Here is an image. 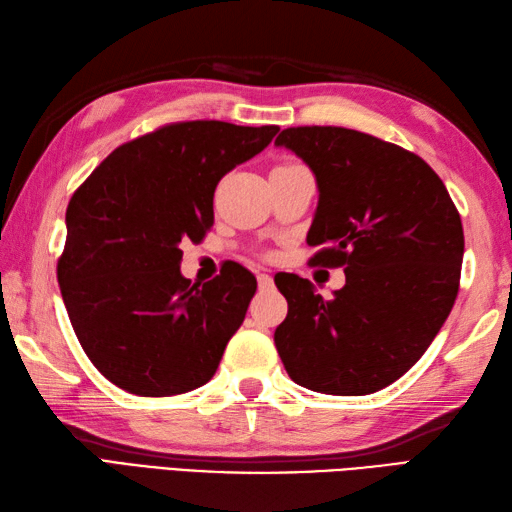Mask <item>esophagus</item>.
I'll list each match as a JSON object with an SVG mask.
<instances>
[{
	"instance_id": "esophagus-1",
	"label": "esophagus",
	"mask_w": 512,
	"mask_h": 512,
	"mask_svg": "<svg viewBox=\"0 0 512 512\" xmlns=\"http://www.w3.org/2000/svg\"><path fill=\"white\" fill-rule=\"evenodd\" d=\"M257 284H259V288H262V290H270V288H273V277H270L268 273H259L257 275Z\"/></svg>"
}]
</instances>
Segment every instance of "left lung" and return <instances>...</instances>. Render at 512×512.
I'll use <instances>...</instances> for the list:
<instances>
[{
  "instance_id": "obj_1",
  "label": "left lung",
  "mask_w": 512,
  "mask_h": 512,
  "mask_svg": "<svg viewBox=\"0 0 512 512\" xmlns=\"http://www.w3.org/2000/svg\"><path fill=\"white\" fill-rule=\"evenodd\" d=\"M317 178L312 264L345 270L325 301L308 279L275 284L288 317L277 352L297 385L365 396L394 383L436 339L458 297L464 231L451 195L427 162L345 127H288L275 140Z\"/></svg>"
}]
</instances>
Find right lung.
I'll use <instances>...</instances> for the list:
<instances>
[{"mask_svg": "<svg viewBox=\"0 0 512 512\" xmlns=\"http://www.w3.org/2000/svg\"><path fill=\"white\" fill-rule=\"evenodd\" d=\"M277 125L169 123L116 147L74 191L57 264L83 352L136 396H176L213 378L257 290L235 262L204 286L180 273V244L213 226L228 171L266 149Z\"/></svg>", "mask_w": 512, "mask_h": 512, "instance_id": "1", "label": "right lung"}]
</instances>
